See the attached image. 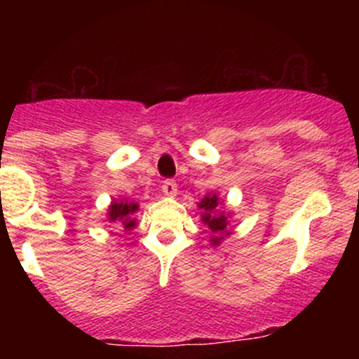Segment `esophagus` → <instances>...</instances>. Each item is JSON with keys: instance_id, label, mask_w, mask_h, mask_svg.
<instances>
[{"instance_id": "esophagus-1", "label": "esophagus", "mask_w": 359, "mask_h": 359, "mask_svg": "<svg viewBox=\"0 0 359 359\" xmlns=\"http://www.w3.org/2000/svg\"><path fill=\"white\" fill-rule=\"evenodd\" d=\"M163 194H165V196H168V198H173V196H177V184H175V180H165V182H163Z\"/></svg>"}]
</instances>
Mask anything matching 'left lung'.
Here are the masks:
<instances>
[{"mask_svg":"<svg viewBox=\"0 0 359 359\" xmlns=\"http://www.w3.org/2000/svg\"><path fill=\"white\" fill-rule=\"evenodd\" d=\"M220 205H222V201L217 196V193H208L198 203V208L203 210L201 222L208 227L210 234H212L210 236L212 247H219L227 236L233 234V229L229 227L231 212L226 213V210L220 208Z\"/></svg>","mask_w":359,"mask_h":359,"instance_id":"8db88e82","label":"left lung"}]
</instances>
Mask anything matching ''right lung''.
Segmentation results:
<instances>
[{"label":"right lung","mask_w":359,"mask_h":359,"mask_svg":"<svg viewBox=\"0 0 359 359\" xmlns=\"http://www.w3.org/2000/svg\"><path fill=\"white\" fill-rule=\"evenodd\" d=\"M139 212V203L130 201L126 198L123 200H112L109 208H107V220L111 224L125 227V231H132L137 226L135 213Z\"/></svg>","instance_id":"obj_1"}]
</instances>
